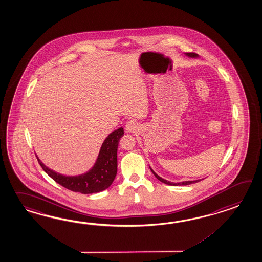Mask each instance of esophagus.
Masks as SVG:
<instances>
[{
	"mask_svg": "<svg viewBox=\"0 0 262 262\" xmlns=\"http://www.w3.org/2000/svg\"><path fill=\"white\" fill-rule=\"evenodd\" d=\"M140 129V124L139 122H136V121H129L125 125V130L129 132V133H135L137 131H139Z\"/></svg>",
	"mask_w": 262,
	"mask_h": 262,
	"instance_id": "esophagus-1",
	"label": "esophagus"
}]
</instances>
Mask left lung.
<instances>
[{
  "label": "left lung",
  "mask_w": 262,
  "mask_h": 262,
  "mask_svg": "<svg viewBox=\"0 0 262 262\" xmlns=\"http://www.w3.org/2000/svg\"><path fill=\"white\" fill-rule=\"evenodd\" d=\"M186 55H188L189 57H193V58H194V57H198V55H197V54H194V53H186ZM150 169L152 170L154 176L157 177L160 182L164 183V184H167V185H170V186H185V185H189V184L199 182V181L201 180V179H199V180H193V181H184V182L179 183L170 182V181H167V180H165L163 178L158 177V174H157V173L152 170V168H151V167H150Z\"/></svg>",
  "instance_id": "8db88e82"
}]
</instances>
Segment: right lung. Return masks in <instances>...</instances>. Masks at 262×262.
I'll list each match as a JSON object with an SVG mask.
<instances>
[{"label": "right lung", "instance_id": "obj_1", "mask_svg": "<svg viewBox=\"0 0 262 262\" xmlns=\"http://www.w3.org/2000/svg\"><path fill=\"white\" fill-rule=\"evenodd\" d=\"M123 128H118L104 140L95 164L85 173L67 177L51 170L37 158L44 171L64 188L74 192L91 194L103 191L110 187L117 174V150L119 140L123 136Z\"/></svg>", "mask_w": 262, "mask_h": 262}]
</instances>
